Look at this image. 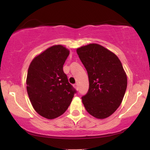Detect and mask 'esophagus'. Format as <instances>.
<instances>
[{"instance_id": "34e87169", "label": "esophagus", "mask_w": 150, "mask_h": 150, "mask_svg": "<svg viewBox=\"0 0 150 150\" xmlns=\"http://www.w3.org/2000/svg\"><path fill=\"white\" fill-rule=\"evenodd\" d=\"M74 88H75L76 89V90H77V91H78V84H74Z\"/></svg>"}]
</instances>
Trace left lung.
Returning a JSON list of instances; mask_svg holds the SVG:
<instances>
[{
	"label": "left lung",
	"mask_w": 150,
	"mask_h": 150,
	"mask_svg": "<svg viewBox=\"0 0 150 150\" xmlns=\"http://www.w3.org/2000/svg\"><path fill=\"white\" fill-rule=\"evenodd\" d=\"M76 52L87 71L89 88L82 101L89 114L97 119L109 117L121 104L127 78L114 53L97 43L82 46Z\"/></svg>",
	"instance_id": "obj_1"
}]
</instances>
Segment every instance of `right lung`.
Segmentation results:
<instances>
[{
  "instance_id": "right-lung-1",
  "label": "right lung",
  "mask_w": 150,
  "mask_h": 150,
  "mask_svg": "<svg viewBox=\"0 0 150 150\" xmlns=\"http://www.w3.org/2000/svg\"><path fill=\"white\" fill-rule=\"evenodd\" d=\"M69 54L63 45H53L37 56L29 65L27 94L33 109L46 119L64 113L76 93L63 71Z\"/></svg>"
}]
</instances>
